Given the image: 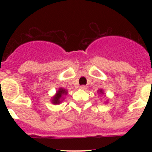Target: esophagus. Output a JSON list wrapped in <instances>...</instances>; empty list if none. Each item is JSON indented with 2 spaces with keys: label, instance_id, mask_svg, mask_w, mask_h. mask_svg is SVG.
Here are the masks:
<instances>
[{
  "label": "esophagus",
  "instance_id": "obj_1",
  "mask_svg": "<svg viewBox=\"0 0 152 152\" xmlns=\"http://www.w3.org/2000/svg\"><path fill=\"white\" fill-rule=\"evenodd\" d=\"M80 89H82V90H87V89H88V87H87L86 85H81L80 87Z\"/></svg>",
  "mask_w": 152,
  "mask_h": 152
}]
</instances>
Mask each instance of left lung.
Instances as JSON below:
<instances>
[{
  "instance_id": "left-lung-1",
  "label": "left lung",
  "mask_w": 152,
  "mask_h": 152,
  "mask_svg": "<svg viewBox=\"0 0 152 152\" xmlns=\"http://www.w3.org/2000/svg\"><path fill=\"white\" fill-rule=\"evenodd\" d=\"M100 92L101 93V94H102V93H103V92H102V90H100Z\"/></svg>"
}]
</instances>
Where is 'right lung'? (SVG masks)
Masks as SVG:
<instances>
[{"instance_id": "1", "label": "right lung", "mask_w": 152, "mask_h": 152, "mask_svg": "<svg viewBox=\"0 0 152 152\" xmlns=\"http://www.w3.org/2000/svg\"><path fill=\"white\" fill-rule=\"evenodd\" d=\"M67 91L64 89H62V88H60L58 91L57 94H56V96L53 97L52 99V103H56V104H58V103H60L61 102V98L62 96V95L66 94Z\"/></svg>"}]
</instances>
